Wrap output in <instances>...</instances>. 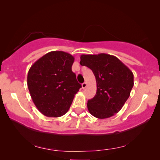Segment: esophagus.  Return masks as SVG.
Masks as SVG:
<instances>
[{"label":"esophagus","mask_w":160,"mask_h":160,"mask_svg":"<svg viewBox=\"0 0 160 160\" xmlns=\"http://www.w3.org/2000/svg\"><path fill=\"white\" fill-rule=\"evenodd\" d=\"M87 86V83H86V82H84V83H83V84H82V88H83V89H85V88H86Z\"/></svg>","instance_id":"1"}]
</instances>
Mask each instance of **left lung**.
Listing matches in <instances>:
<instances>
[{
    "label": "left lung",
    "mask_w": 160,
    "mask_h": 160,
    "mask_svg": "<svg viewBox=\"0 0 160 160\" xmlns=\"http://www.w3.org/2000/svg\"><path fill=\"white\" fill-rule=\"evenodd\" d=\"M80 64L92 71L97 92L87 101V108L98 119H106L119 112L130 97L134 85L132 72L117 57L104 53L82 54Z\"/></svg>",
    "instance_id": "8db88e82"
}]
</instances>
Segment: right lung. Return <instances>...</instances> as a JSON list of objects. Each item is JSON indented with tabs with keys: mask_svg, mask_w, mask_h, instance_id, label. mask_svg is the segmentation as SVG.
I'll return each instance as SVG.
<instances>
[{
	"mask_svg": "<svg viewBox=\"0 0 160 160\" xmlns=\"http://www.w3.org/2000/svg\"><path fill=\"white\" fill-rule=\"evenodd\" d=\"M74 58L53 51L38 59L28 73V87L38 110L46 117H60L69 110L82 85L71 67Z\"/></svg>",
	"mask_w": 160,
	"mask_h": 160,
	"instance_id": "right-lung-1",
	"label": "right lung"
}]
</instances>
